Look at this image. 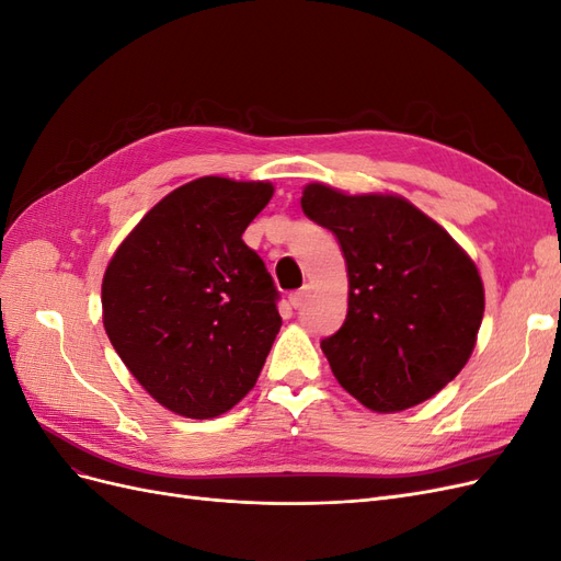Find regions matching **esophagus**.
I'll use <instances>...</instances> for the list:
<instances>
[{
	"label": "esophagus",
	"mask_w": 561,
	"mask_h": 561,
	"mask_svg": "<svg viewBox=\"0 0 561 561\" xmlns=\"http://www.w3.org/2000/svg\"><path fill=\"white\" fill-rule=\"evenodd\" d=\"M309 295H311V287H309V285H304L301 290H297V293H293V295H290V304H293L295 309H301L304 304H307Z\"/></svg>",
	"instance_id": "esophagus-1"
}]
</instances>
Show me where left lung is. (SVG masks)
Listing matches in <instances>:
<instances>
[{
  "label": "left lung",
  "mask_w": 561,
  "mask_h": 561,
  "mask_svg": "<svg viewBox=\"0 0 561 561\" xmlns=\"http://www.w3.org/2000/svg\"><path fill=\"white\" fill-rule=\"evenodd\" d=\"M301 210L336 236L346 260L348 313L320 342L336 381L381 414L439 393L468 363L484 316L468 252L396 194L348 196L313 182Z\"/></svg>",
  "instance_id": "1"
}]
</instances>
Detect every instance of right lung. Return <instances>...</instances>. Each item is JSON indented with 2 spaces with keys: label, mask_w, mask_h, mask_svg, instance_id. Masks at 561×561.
Returning a JSON list of instances; mask_svg holds the SVG:
<instances>
[{
  "label": "right lung",
  "mask_w": 561,
  "mask_h": 561,
  "mask_svg": "<svg viewBox=\"0 0 561 561\" xmlns=\"http://www.w3.org/2000/svg\"><path fill=\"white\" fill-rule=\"evenodd\" d=\"M271 196V182H186L107 264L110 342L147 393L180 416L213 419L241 402L283 325L276 285L243 243Z\"/></svg>",
  "instance_id": "obj_1"
}]
</instances>
